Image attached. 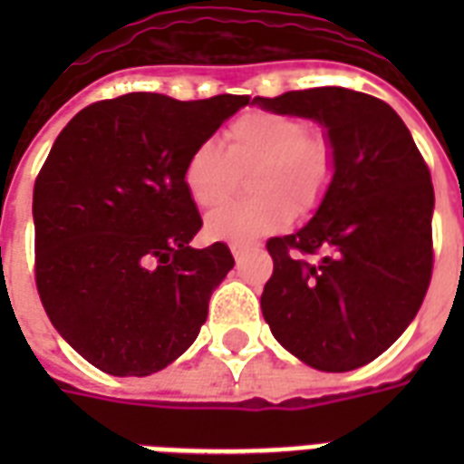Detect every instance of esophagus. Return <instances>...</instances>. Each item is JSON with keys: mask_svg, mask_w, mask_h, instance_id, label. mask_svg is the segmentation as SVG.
<instances>
[{"mask_svg": "<svg viewBox=\"0 0 464 464\" xmlns=\"http://www.w3.org/2000/svg\"><path fill=\"white\" fill-rule=\"evenodd\" d=\"M246 250H247V246H243V243H231V253L236 260H240V257L246 255Z\"/></svg>", "mask_w": 464, "mask_h": 464, "instance_id": "esophagus-1", "label": "esophagus"}]
</instances>
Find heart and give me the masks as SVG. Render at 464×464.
<instances>
[{
    "instance_id": "b5f03b06",
    "label": "heart",
    "mask_w": 464,
    "mask_h": 464,
    "mask_svg": "<svg viewBox=\"0 0 464 464\" xmlns=\"http://www.w3.org/2000/svg\"><path fill=\"white\" fill-rule=\"evenodd\" d=\"M226 141L228 149L199 141L182 168L197 207L214 209L233 195L238 170L255 166L250 188L257 197L209 214L207 236L214 240L250 243L282 231L294 218V207L304 217L315 214L337 178L332 140L298 115L262 108L240 112L226 127Z\"/></svg>"
}]
</instances>
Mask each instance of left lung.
I'll list each match as a JSON object with an SVG mask.
<instances>
[{"mask_svg":"<svg viewBox=\"0 0 464 464\" xmlns=\"http://www.w3.org/2000/svg\"><path fill=\"white\" fill-rule=\"evenodd\" d=\"M327 127L337 178L301 231L269 238L262 315L276 342L330 373L378 359L421 308L433 272V185L385 101L323 86L255 98Z\"/></svg>","mask_w":464,"mask_h":464,"instance_id":"left-lung-1","label":"left lung"}]
</instances>
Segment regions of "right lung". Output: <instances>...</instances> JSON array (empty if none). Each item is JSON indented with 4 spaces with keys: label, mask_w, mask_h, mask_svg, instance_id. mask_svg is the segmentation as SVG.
I'll return each instance as SVG.
<instances>
[{
    "label": "right lung",
    "mask_w": 464,
    "mask_h": 464,
    "mask_svg": "<svg viewBox=\"0 0 464 464\" xmlns=\"http://www.w3.org/2000/svg\"><path fill=\"white\" fill-rule=\"evenodd\" d=\"M247 103L125 93L54 140L33 188L35 286L54 330L103 373H156L199 334L233 255L189 247L202 217L182 168Z\"/></svg>",
    "instance_id": "add662e5"
}]
</instances>
